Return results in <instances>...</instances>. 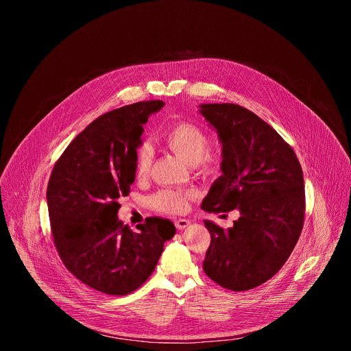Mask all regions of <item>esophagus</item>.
<instances>
[{
	"label": "esophagus",
	"instance_id": "obj_1",
	"mask_svg": "<svg viewBox=\"0 0 351 351\" xmlns=\"http://www.w3.org/2000/svg\"><path fill=\"white\" fill-rule=\"evenodd\" d=\"M189 225H190V221H189V219H176V221H175V226H176V229H179V230L187 228Z\"/></svg>",
	"mask_w": 351,
	"mask_h": 351
}]
</instances>
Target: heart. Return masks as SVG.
Listing matches in <instances>:
<instances>
[{
	"label": "heart",
	"instance_id": "b5f03b06",
	"mask_svg": "<svg viewBox=\"0 0 351 351\" xmlns=\"http://www.w3.org/2000/svg\"><path fill=\"white\" fill-rule=\"evenodd\" d=\"M162 141L186 164L202 173H214L221 167V157L208 148L207 133L194 123L178 122L162 134ZM153 164V152L147 144L140 145L134 154V175L138 180L148 176ZM191 193L164 189L152 197V206L164 214H182L189 208Z\"/></svg>",
	"mask_w": 351,
	"mask_h": 351
}]
</instances>
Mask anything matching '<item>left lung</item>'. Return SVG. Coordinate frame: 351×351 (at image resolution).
<instances>
[{"label": "left lung", "instance_id": "8db88e82", "mask_svg": "<svg viewBox=\"0 0 351 351\" xmlns=\"http://www.w3.org/2000/svg\"><path fill=\"white\" fill-rule=\"evenodd\" d=\"M199 107L222 143V176L202 208L240 213L228 230L204 221L211 243L203 268L225 289H254L283 267L303 230V169L293 148L254 112L229 103Z\"/></svg>", "mask_w": 351, "mask_h": 351}]
</instances>
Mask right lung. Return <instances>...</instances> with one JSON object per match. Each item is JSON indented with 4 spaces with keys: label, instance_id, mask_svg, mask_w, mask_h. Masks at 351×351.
<instances>
[{
    "label": "right lung",
    "instance_id": "1",
    "mask_svg": "<svg viewBox=\"0 0 351 351\" xmlns=\"http://www.w3.org/2000/svg\"><path fill=\"white\" fill-rule=\"evenodd\" d=\"M161 99L117 108L94 119L65 148L47 186L57 252L84 285L112 295L138 289L156 269L175 225L147 218L137 232L118 219L119 198L134 182V154L143 125Z\"/></svg>",
    "mask_w": 351,
    "mask_h": 351
}]
</instances>
